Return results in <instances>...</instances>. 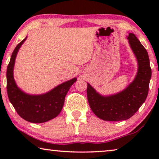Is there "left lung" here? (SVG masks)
Masks as SVG:
<instances>
[{
    "label": "left lung",
    "mask_w": 159,
    "mask_h": 159,
    "mask_svg": "<svg viewBox=\"0 0 159 159\" xmlns=\"http://www.w3.org/2000/svg\"><path fill=\"white\" fill-rule=\"evenodd\" d=\"M128 42L137 58L138 72L125 90L114 95L104 96L88 83L87 96L93 112L105 121L127 120L138 111L148 96L151 69L148 52L133 33L127 37Z\"/></svg>",
    "instance_id": "obj_1"
}]
</instances>
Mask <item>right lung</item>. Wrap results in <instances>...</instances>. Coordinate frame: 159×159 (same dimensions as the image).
I'll return each mask as SVG.
<instances>
[{"label":"right lung","instance_id":"obj_1","mask_svg":"<svg viewBox=\"0 0 159 159\" xmlns=\"http://www.w3.org/2000/svg\"><path fill=\"white\" fill-rule=\"evenodd\" d=\"M27 39L19 43L13 51L6 71L8 99L17 114L32 123H43L55 118L61 111L65 97L77 78L56 86L49 92L40 95H30L16 85L14 78V67L17 53Z\"/></svg>","mask_w":159,"mask_h":159}]
</instances>
